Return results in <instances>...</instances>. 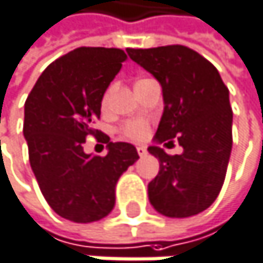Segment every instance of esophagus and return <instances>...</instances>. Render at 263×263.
I'll list each match as a JSON object with an SVG mask.
<instances>
[{
    "label": "esophagus",
    "mask_w": 263,
    "mask_h": 263,
    "mask_svg": "<svg viewBox=\"0 0 263 263\" xmlns=\"http://www.w3.org/2000/svg\"><path fill=\"white\" fill-rule=\"evenodd\" d=\"M137 153H139V156H146V146L139 145V146H137Z\"/></svg>",
    "instance_id": "obj_1"
}]
</instances>
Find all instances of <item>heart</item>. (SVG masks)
I'll return each instance as SVG.
<instances>
[{
	"label": "heart",
	"mask_w": 263,
	"mask_h": 263,
	"mask_svg": "<svg viewBox=\"0 0 263 263\" xmlns=\"http://www.w3.org/2000/svg\"><path fill=\"white\" fill-rule=\"evenodd\" d=\"M148 81V78H142L139 80L136 84H140V83H145ZM112 90H114V84L109 86L103 97H101V107L103 109H107L109 107V101H110V95H112ZM148 130H149V123L148 120L145 118H133V120H127L121 124L120 127V133L127 137V139H133V140H143L146 136H148Z\"/></svg>",
	"instance_id": "1"
}]
</instances>
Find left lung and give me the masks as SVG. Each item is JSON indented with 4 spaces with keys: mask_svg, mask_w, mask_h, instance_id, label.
Segmentation results:
<instances>
[{
    "mask_svg": "<svg viewBox=\"0 0 263 263\" xmlns=\"http://www.w3.org/2000/svg\"><path fill=\"white\" fill-rule=\"evenodd\" d=\"M153 73L163 90V115L154 142L184 148L170 156L157 145L148 151L159 159L160 171L148 185L149 202L166 217H191L217 199L233 148L230 90L219 70L196 50L173 44L127 49Z\"/></svg>",
    "mask_w": 263,
    "mask_h": 263,
    "instance_id": "obj_1",
    "label": "left lung"
}]
</instances>
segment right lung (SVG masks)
<instances>
[{
  "mask_svg": "<svg viewBox=\"0 0 263 263\" xmlns=\"http://www.w3.org/2000/svg\"><path fill=\"white\" fill-rule=\"evenodd\" d=\"M127 55L115 47H78L50 63L24 103L23 134L29 162L49 206L61 217L89 223L115 205L120 176L139 160L134 145L109 142L93 129L101 97ZM87 135L102 136L108 154L86 155Z\"/></svg>",
  "mask_w": 263,
  "mask_h": 263,
  "instance_id": "right-lung-1",
  "label": "right lung"
}]
</instances>
